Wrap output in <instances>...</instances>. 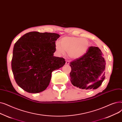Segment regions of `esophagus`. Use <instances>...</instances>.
I'll return each instance as SVG.
<instances>
[{"instance_id":"1","label":"esophagus","mask_w":122,"mask_h":122,"mask_svg":"<svg viewBox=\"0 0 122 122\" xmlns=\"http://www.w3.org/2000/svg\"><path fill=\"white\" fill-rule=\"evenodd\" d=\"M66 65H68L69 64V61H68V60L66 61Z\"/></svg>"}]
</instances>
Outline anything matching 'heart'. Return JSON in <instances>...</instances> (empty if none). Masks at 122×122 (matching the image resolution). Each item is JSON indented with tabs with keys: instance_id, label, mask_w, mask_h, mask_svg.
I'll return each instance as SVG.
<instances>
[{
	"instance_id": "obj_1",
	"label": "heart",
	"mask_w": 122,
	"mask_h": 122,
	"mask_svg": "<svg viewBox=\"0 0 122 122\" xmlns=\"http://www.w3.org/2000/svg\"><path fill=\"white\" fill-rule=\"evenodd\" d=\"M55 48L57 53L63 55L66 51L72 59H77L83 56L88 50L89 44L85 38L75 37H65L61 42L55 43Z\"/></svg>"
}]
</instances>
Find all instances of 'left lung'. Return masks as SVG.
Wrapping results in <instances>:
<instances>
[{"mask_svg": "<svg viewBox=\"0 0 122 122\" xmlns=\"http://www.w3.org/2000/svg\"><path fill=\"white\" fill-rule=\"evenodd\" d=\"M71 84L82 89H95L105 78L106 62L100 49L90 47L82 56L70 62Z\"/></svg>", "mask_w": 122, "mask_h": 122, "instance_id": "obj_1", "label": "left lung"}]
</instances>
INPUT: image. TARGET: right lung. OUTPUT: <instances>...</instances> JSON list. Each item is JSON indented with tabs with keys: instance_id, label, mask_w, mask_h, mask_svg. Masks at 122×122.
I'll return each instance as SVG.
<instances>
[{
	"instance_id": "right-lung-1",
	"label": "right lung",
	"mask_w": 122,
	"mask_h": 122,
	"mask_svg": "<svg viewBox=\"0 0 122 122\" xmlns=\"http://www.w3.org/2000/svg\"><path fill=\"white\" fill-rule=\"evenodd\" d=\"M60 35L31 32L14 45L11 67L17 84L25 91L37 93L49 86L51 72L62 67L66 61L54 56L55 43Z\"/></svg>"
}]
</instances>
